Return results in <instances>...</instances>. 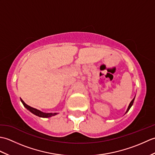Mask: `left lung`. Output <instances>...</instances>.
Here are the masks:
<instances>
[{
  "mask_svg": "<svg viewBox=\"0 0 155 155\" xmlns=\"http://www.w3.org/2000/svg\"><path fill=\"white\" fill-rule=\"evenodd\" d=\"M134 98H135V97H134ZM134 98H133V99L132 100V101H131L130 102V104H129V106H128V108H127V112H126V113H127V112L128 111V110H129V109H130V107H132V105H133V103H134Z\"/></svg>",
  "mask_w": 155,
  "mask_h": 155,
  "instance_id": "8db88e82",
  "label": "left lung"
}]
</instances>
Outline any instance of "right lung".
<instances>
[{"label": "right lung", "instance_id": "add662e5", "mask_svg": "<svg viewBox=\"0 0 155 155\" xmlns=\"http://www.w3.org/2000/svg\"><path fill=\"white\" fill-rule=\"evenodd\" d=\"M21 101L22 102V103L23 104V105L27 108L28 110H30L32 113H33L34 114L37 115L38 117H42V118H48V117H51L52 116H54V115L57 114V113H42V112L40 111L39 110L36 109L35 108H32L30 106H28L27 104H26L24 101H23L21 98Z\"/></svg>", "mask_w": 155, "mask_h": 155}]
</instances>
